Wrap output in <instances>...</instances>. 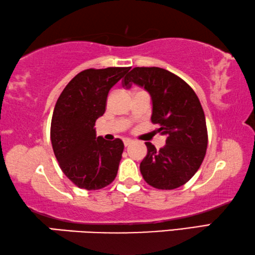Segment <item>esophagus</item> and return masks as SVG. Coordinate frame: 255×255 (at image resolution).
<instances>
[{"instance_id": "34e87169", "label": "esophagus", "mask_w": 255, "mask_h": 255, "mask_svg": "<svg viewBox=\"0 0 255 255\" xmlns=\"http://www.w3.org/2000/svg\"><path fill=\"white\" fill-rule=\"evenodd\" d=\"M132 143V140L131 139H129V138H125L124 139V144H125V146H129V145H130Z\"/></svg>"}]
</instances>
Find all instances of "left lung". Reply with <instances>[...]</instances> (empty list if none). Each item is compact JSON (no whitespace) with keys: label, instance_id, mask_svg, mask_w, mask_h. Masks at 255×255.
Masks as SVG:
<instances>
[{"label":"left lung","instance_id":"left-lung-1","mask_svg":"<svg viewBox=\"0 0 255 255\" xmlns=\"http://www.w3.org/2000/svg\"><path fill=\"white\" fill-rule=\"evenodd\" d=\"M132 84L149 93L152 123L167 136L159 151L145 143L147 154L140 162V173L154 188H178L195 175L207 152V123L200 100L180 77L162 68H134L125 77L123 86L129 88Z\"/></svg>","mask_w":255,"mask_h":255}]
</instances>
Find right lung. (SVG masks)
<instances>
[{"instance_id":"right-lung-1","label":"right lung","mask_w":255,"mask_h":255,"mask_svg":"<svg viewBox=\"0 0 255 255\" xmlns=\"http://www.w3.org/2000/svg\"><path fill=\"white\" fill-rule=\"evenodd\" d=\"M130 67L86 69L60 94L51 121V142L60 168L79 188L96 191L118 172L124 143L96 137L95 121L106 112L109 91Z\"/></svg>"}]
</instances>
